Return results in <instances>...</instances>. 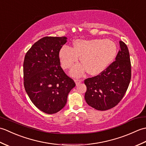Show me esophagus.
<instances>
[{"instance_id":"obj_1","label":"esophagus","mask_w":146,"mask_h":146,"mask_svg":"<svg viewBox=\"0 0 146 146\" xmlns=\"http://www.w3.org/2000/svg\"><path fill=\"white\" fill-rule=\"evenodd\" d=\"M75 82L76 83V85H78V84H80V83L82 82V80H79V79H75Z\"/></svg>"}]
</instances>
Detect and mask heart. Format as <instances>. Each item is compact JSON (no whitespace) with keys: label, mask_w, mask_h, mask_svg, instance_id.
Returning <instances> with one entry per match:
<instances>
[{"label":"heart","mask_w":146,"mask_h":146,"mask_svg":"<svg viewBox=\"0 0 146 146\" xmlns=\"http://www.w3.org/2000/svg\"><path fill=\"white\" fill-rule=\"evenodd\" d=\"M116 44L110 39H77L73 48L63 46L59 52L61 66L65 70L72 68L78 60V65L71 71L74 76H82L86 71L92 76L100 74L112 62L117 54Z\"/></svg>","instance_id":"obj_1"}]
</instances>
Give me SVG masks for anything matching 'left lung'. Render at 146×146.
I'll return each instance as SVG.
<instances>
[{
    "label": "left lung",
    "instance_id": "obj_1",
    "mask_svg": "<svg viewBox=\"0 0 146 146\" xmlns=\"http://www.w3.org/2000/svg\"><path fill=\"white\" fill-rule=\"evenodd\" d=\"M120 50L112 62L99 75L85 80V98L98 110L115 107L124 96L131 79V63L127 46L120 41Z\"/></svg>",
    "mask_w": 146,
    "mask_h": 146
}]
</instances>
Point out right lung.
Returning <instances> with one entry per match:
<instances>
[{
    "label": "right lung",
    "instance_id": "obj_1",
    "mask_svg": "<svg viewBox=\"0 0 146 146\" xmlns=\"http://www.w3.org/2000/svg\"><path fill=\"white\" fill-rule=\"evenodd\" d=\"M66 39L44 37L31 46L24 58L26 92L34 105L48 114L57 113L65 106L68 94L76 85L60 66L59 52Z\"/></svg>",
    "mask_w": 146,
    "mask_h": 146
}]
</instances>
